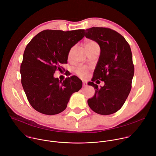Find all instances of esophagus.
I'll return each instance as SVG.
<instances>
[{"instance_id":"esophagus-1","label":"esophagus","mask_w":156,"mask_h":156,"mask_svg":"<svg viewBox=\"0 0 156 156\" xmlns=\"http://www.w3.org/2000/svg\"><path fill=\"white\" fill-rule=\"evenodd\" d=\"M83 85L84 87H86L87 86V83L85 82V81H83Z\"/></svg>"}]
</instances>
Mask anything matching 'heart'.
Instances as JSON below:
<instances>
[{"label": "heart", "mask_w": 156, "mask_h": 156, "mask_svg": "<svg viewBox=\"0 0 156 156\" xmlns=\"http://www.w3.org/2000/svg\"><path fill=\"white\" fill-rule=\"evenodd\" d=\"M98 46V44L93 41H91V40H89V41H87L86 42H85V44H84V46H85V48L86 49L89 48H91V47H93V46ZM74 50V48H72L70 51H69V55H68V57L70 58L72 54V52ZM87 72H88V69L87 67H86V66H79V67H78L76 70H75V73L76 74L80 76V78H85L86 76H87Z\"/></svg>", "instance_id": "b5f03b06"}]
</instances>
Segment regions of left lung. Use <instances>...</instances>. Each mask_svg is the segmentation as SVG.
Listing matches in <instances>:
<instances>
[{
	"label": "left lung",
	"instance_id": "obj_1",
	"mask_svg": "<svg viewBox=\"0 0 156 156\" xmlns=\"http://www.w3.org/2000/svg\"><path fill=\"white\" fill-rule=\"evenodd\" d=\"M85 36L96 42L101 49L92 82L87 83L96 90L87 100L88 105L97 114H112L121 108L131 91L135 71L131 48L120 34L109 28L86 29ZM96 79L105 85L98 88L93 82Z\"/></svg>",
	"mask_w": 156,
	"mask_h": 156
}]
</instances>
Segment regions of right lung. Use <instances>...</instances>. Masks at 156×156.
I'll list each match as a JSON object with an SVG mask.
<instances>
[{"instance_id":"right-lung-1","label":"right lung","mask_w":156,"mask_h":156,"mask_svg":"<svg viewBox=\"0 0 156 156\" xmlns=\"http://www.w3.org/2000/svg\"><path fill=\"white\" fill-rule=\"evenodd\" d=\"M84 30H44L27 46L20 66L21 84L31 105L45 115L58 114L66 108L73 93L82 87L76 76L62 81L55 78L60 65L67 63L70 49L84 36Z\"/></svg>"}]
</instances>
